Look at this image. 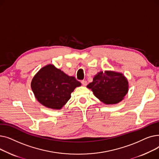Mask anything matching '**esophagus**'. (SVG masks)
<instances>
[{
    "instance_id": "34e87169",
    "label": "esophagus",
    "mask_w": 159,
    "mask_h": 159,
    "mask_svg": "<svg viewBox=\"0 0 159 159\" xmlns=\"http://www.w3.org/2000/svg\"><path fill=\"white\" fill-rule=\"evenodd\" d=\"M81 83H82L83 86H86L88 84V82L86 80H82L81 81Z\"/></svg>"
}]
</instances>
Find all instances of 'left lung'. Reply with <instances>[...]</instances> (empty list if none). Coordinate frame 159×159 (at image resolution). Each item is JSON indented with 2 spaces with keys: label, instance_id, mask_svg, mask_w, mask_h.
I'll return each mask as SVG.
<instances>
[{
  "label": "left lung",
  "instance_id": "1",
  "mask_svg": "<svg viewBox=\"0 0 159 159\" xmlns=\"http://www.w3.org/2000/svg\"><path fill=\"white\" fill-rule=\"evenodd\" d=\"M87 88L94 95L107 104L121 101L128 91V82L121 73L114 71H101L96 75Z\"/></svg>",
  "mask_w": 159,
  "mask_h": 159
}]
</instances>
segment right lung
<instances>
[{"label": "right lung", "mask_w": 159, "mask_h": 159, "mask_svg": "<svg viewBox=\"0 0 159 159\" xmlns=\"http://www.w3.org/2000/svg\"><path fill=\"white\" fill-rule=\"evenodd\" d=\"M80 85L74 77L68 76L52 64L40 70L31 84L38 101L54 110L61 109L69 101L75 88Z\"/></svg>", "instance_id": "add662e5"}]
</instances>
